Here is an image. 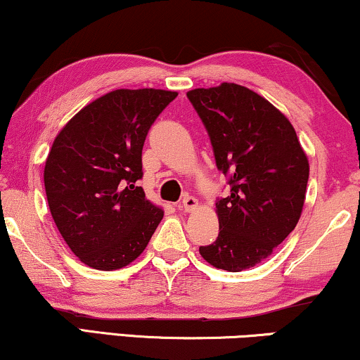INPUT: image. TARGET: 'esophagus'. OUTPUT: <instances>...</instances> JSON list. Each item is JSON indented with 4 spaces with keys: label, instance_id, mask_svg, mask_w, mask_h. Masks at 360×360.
<instances>
[{
    "label": "esophagus",
    "instance_id": "obj_1",
    "mask_svg": "<svg viewBox=\"0 0 360 360\" xmlns=\"http://www.w3.org/2000/svg\"><path fill=\"white\" fill-rule=\"evenodd\" d=\"M196 206H198V200L193 198V196L186 195V196H184V200H181V208H184L186 213L196 210Z\"/></svg>",
    "mask_w": 360,
    "mask_h": 360
}]
</instances>
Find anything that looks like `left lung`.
Returning <instances> with one entry per match:
<instances>
[{"instance_id": "8db88e82", "label": "left lung", "mask_w": 360, "mask_h": 360, "mask_svg": "<svg viewBox=\"0 0 360 360\" xmlns=\"http://www.w3.org/2000/svg\"><path fill=\"white\" fill-rule=\"evenodd\" d=\"M208 131L231 193L216 201L218 239L206 262L240 272L262 262L302 216L309 164L292 122L249 88L221 83L186 93Z\"/></svg>"}]
</instances>
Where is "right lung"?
<instances>
[{
	"label": "right lung",
	"mask_w": 360,
	"mask_h": 360,
	"mask_svg": "<svg viewBox=\"0 0 360 360\" xmlns=\"http://www.w3.org/2000/svg\"><path fill=\"white\" fill-rule=\"evenodd\" d=\"M176 95L155 88L110 91L78 111L53 141L44 169L49 208L88 267L129 265L164 218L136 181L147 132Z\"/></svg>",
	"instance_id": "add662e5"
}]
</instances>
